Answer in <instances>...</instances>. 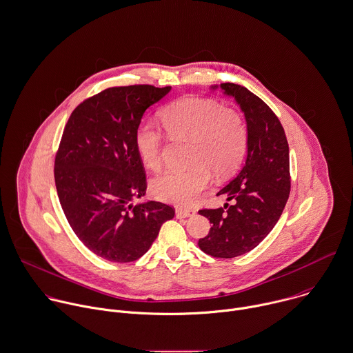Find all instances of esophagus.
Wrapping results in <instances>:
<instances>
[{
    "instance_id": "esophagus-1",
    "label": "esophagus",
    "mask_w": 353,
    "mask_h": 353,
    "mask_svg": "<svg viewBox=\"0 0 353 353\" xmlns=\"http://www.w3.org/2000/svg\"><path fill=\"white\" fill-rule=\"evenodd\" d=\"M194 215V211L190 210H176V218L178 219H185V218H190Z\"/></svg>"
}]
</instances>
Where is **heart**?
I'll use <instances>...</instances> for the list:
<instances>
[{
    "label": "heart",
    "instance_id": "1",
    "mask_svg": "<svg viewBox=\"0 0 353 353\" xmlns=\"http://www.w3.org/2000/svg\"><path fill=\"white\" fill-rule=\"evenodd\" d=\"M165 131L174 139L190 141L189 170H168L152 182L156 199L174 205H189L208 186L211 171L228 176L241 164L248 145L242 117L221 103L203 97H182L161 111ZM135 149L149 170L161 165L163 142L157 127L141 123L135 131Z\"/></svg>",
    "mask_w": 353,
    "mask_h": 353
}]
</instances>
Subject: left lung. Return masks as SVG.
Returning <instances> with one entry per match:
<instances>
[{
    "label": "left lung",
    "instance_id": "1",
    "mask_svg": "<svg viewBox=\"0 0 353 353\" xmlns=\"http://www.w3.org/2000/svg\"><path fill=\"white\" fill-rule=\"evenodd\" d=\"M218 88L234 99L245 117L246 159L218 193L232 204L199 211L212 225L199 246L214 257L232 259L256 248L279 221L290 193L289 145L279 119L263 100L235 83L212 86Z\"/></svg>",
    "mask_w": 353,
    "mask_h": 353
}]
</instances>
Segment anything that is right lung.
<instances>
[{
  "mask_svg": "<svg viewBox=\"0 0 353 353\" xmlns=\"http://www.w3.org/2000/svg\"><path fill=\"white\" fill-rule=\"evenodd\" d=\"M171 86L110 88L79 104L68 119L54 160V182L64 215L97 256L128 263L152 246L172 207L134 199L146 193L135 131L145 111Z\"/></svg>",
  "mask_w": 353,
  "mask_h": 353,
  "instance_id": "add662e5",
  "label": "right lung"
}]
</instances>
